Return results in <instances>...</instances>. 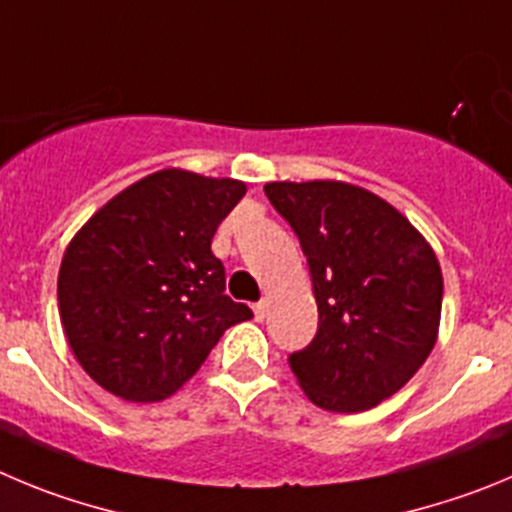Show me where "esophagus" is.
Segmentation results:
<instances>
[{
  "label": "esophagus",
  "instance_id": "obj_1",
  "mask_svg": "<svg viewBox=\"0 0 512 512\" xmlns=\"http://www.w3.org/2000/svg\"><path fill=\"white\" fill-rule=\"evenodd\" d=\"M267 308H270V303H267V300H260V303L252 305V310H255V318H257V321H265Z\"/></svg>",
  "mask_w": 512,
  "mask_h": 512
}]
</instances>
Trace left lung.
<instances>
[{
  "label": "left lung",
  "mask_w": 512,
  "mask_h": 512,
  "mask_svg": "<svg viewBox=\"0 0 512 512\" xmlns=\"http://www.w3.org/2000/svg\"><path fill=\"white\" fill-rule=\"evenodd\" d=\"M270 204L298 234L318 331L288 356L308 399L364 412L407 384L437 341L442 272L422 234L376 194L341 181H272Z\"/></svg>",
  "instance_id": "8db88e82"
}]
</instances>
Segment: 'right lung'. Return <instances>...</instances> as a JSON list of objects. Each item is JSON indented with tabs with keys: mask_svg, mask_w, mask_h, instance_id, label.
I'll use <instances>...</instances> for the list:
<instances>
[{
	"mask_svg": "<svg viewBox=\"0 0 512 512\" xmlns=\"http://www.w3.org/2000/svg\"><path fill=\"white\" fill-rule=\"evenodd\" d=\"M245 184L166 169L136 181L75 234L57 278L60 321L88 376L128 401H159L197 374L252 310L212 252Z\"/></svg>",
	"mask_w": 512,
	"mask_h": 512,
	"instance_id": "right-lung-1",
	"label": "right lung"
}]
</instances>
